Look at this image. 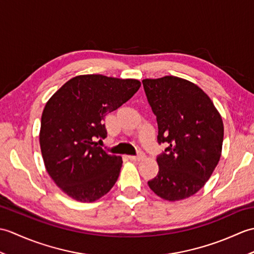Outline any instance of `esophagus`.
<instances>
[{"label":"esophagus","instance_id":"34e87169","mask_svg":"<svg viewBox=\"0 0 254 254\" xmlns=\"http://www.w3.org/2000/svg\"><path fill=\"white\" fill-rule=\"evenodd\" d=\"M127 158L130 159L131 161H139V160L144 158V154L139 153L137 156H127Z\"/></svg>","mask_w":254,"mask_h":254}]
</instances>
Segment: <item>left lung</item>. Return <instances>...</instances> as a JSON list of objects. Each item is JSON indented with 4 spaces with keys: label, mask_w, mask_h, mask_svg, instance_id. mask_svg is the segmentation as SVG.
Listing matches in <instances>:
<instances>
[{
    "label": "left lung",
    "mask_w": 254,
    "mask_h": 254,
    "mask_svg": "<svg viewBox=\"0 0 254 254\" xmlns=\"http://www.w3.org/2000/svg\"><path fill=\"white\" fill-rule=\"evenodd\" d=\"M158 124V174L148 181L167 201L192 196L212 176L222 155L224 124L213 101L197 85L177 76L142 80Z\"/></svg>",
    "instance_id": "8db88e82"
}]
</instances>
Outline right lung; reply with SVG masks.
<instances>
[{"instance_id":"obj_1","label":"right lung","mask_w":254,"mask_h":254,"mask_svg":"<svg viewBox=\"0 0 254 254\" xmlns=\"http://www.w3.org/2000/svg\"><path fill=\"white\" fill-rule=\"evenodd\" d=\"M141 87L137 79L100 74L71 78L48 100L39 142L48 174L61 190L79 202H94L111 190L122 158L109 155L96 138L107 136L102 121Z\"/></svg>"}]
</instances>
